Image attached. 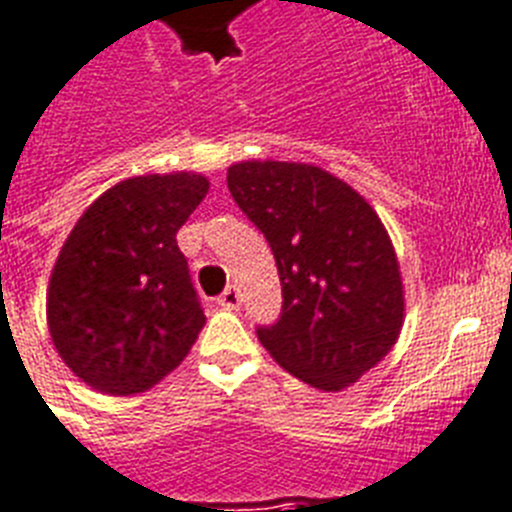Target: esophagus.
Returning <instances> with one entry per match:
<instances>
[{
	"label": "esophagus",
	"instance_id": "1",
	"mask_svg": "<svg viewBox=\"0 0 512 512\" xmlns=\"http://www.w3.org/2000/svg\"><path fill=\"white\" fill-rule=\"evenodd\" d=\"M217 303L222 308H230V311H235V308L240 306V293H238V287L235 285H227L225 290H222V295L217 298Z\"/></svg>",
	"mask_w": 512,
	"mask_h": 512
}]
</instances>
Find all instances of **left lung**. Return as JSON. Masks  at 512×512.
Listing matches in <instances>:
<instances>
[{"mask_svg": "<svg viewBox=\"0 0 512 512\" xmlns=\"http://www.w3.org/2000/svg\"><path fill=\"white\" fill-rule=\"evenodd\" d=\"M227 188L264 232L280 272V319L256 327L261 345L316 390L350 387L403 327L400 266L382 219L314 164H232Z\"/></svg>", "mask_w": 512, "mask_h": 512, "instance_id": "left-lung-1", "label": "left lung"}]
</instances>
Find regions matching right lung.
<instances>
[{
    "label": "right lung",
    "instance_id": "right-lung-1",
    "mask_svg": "<svg viewBox=\"0 0 512 512\" xmlns=\"http://www.w3.org/2000/svg\"><path fill=\"white\" fill-rule=\"evenodd\" d=\"M209 193L193 172L122 180L83 211L46 293L62 361L104 395L151 390L193 348L206 316L177 230Z\"/></svg>",
    "mask_w": 512,
    "mask_h": 512
}]
</instances>
